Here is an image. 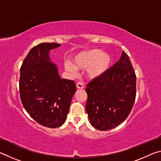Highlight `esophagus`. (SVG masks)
Here are the masks:
<instances>
[{"label":"esophagus","instance_id":"1","mask_svg":"<svg viewBox=\"0 0 161 161\" xmlns=\"http://www.w3.org/2000/svg\"><path fill=\"white\" fill-rule=\"evenodd\" d=\"M76 86H77V88L78 89H84V84L81 83V82H78L76 84Z\"/></svg>","mask_w":161,"mask_h":161}]
</instances>
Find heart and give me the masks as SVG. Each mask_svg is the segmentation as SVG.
Returning <instances> with one entry per match:
<instances>
[{
	"mask_svg": "<svg viewBox=\"0 0 161 161\" xmlns=\"http://www.w3.org/2000/svg\"><path fill=\"white\" fill-rule=\"evenodd\" d=\"M72 62V64L64 63L65 69L72 74H75L77 69H86L87 77L95 80L102 77L108 72L112 64V58L100 49H92L77 54L73 58Z\"/></svg>",
	"mask_w": 161,
	"mask_h": 161,
	"instance_id": "obj_1",
	"label": "heart"
}]
</instances>
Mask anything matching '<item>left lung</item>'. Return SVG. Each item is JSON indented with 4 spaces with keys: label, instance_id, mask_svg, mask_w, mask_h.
Returning <instances> with one entry per match:
<instances>
[{
    "label": "left lung",
    "instance_id": "obj_1",
    "mask_svg": "<svg viewBox=\"0 0 161 161\" xmlns=\"http://www.w3.org/2000/svg\"><path fill=\"white\" fill-rule=\"evenodd\" d=\"M86 111L92 126L112 129L129 115L136 94V76L127 54L102 77L87 84Z\"/></svg>",
    "mask_w": 161,
    "mask_h": 161
}]
</instances>
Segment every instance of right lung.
<instances>
[{"instance_id":"1","label":"right lung","mask_w":161,"mask_h":161,"mask_svg":"<svg viewBox=\"0 0 161 161\" xmlns=\"http://www.w3.org/2000/svg\"><path fill=\"white\" fill-rule=\"evenodd\" d=\"M61 46L43 42L32 47L20 68L19 89L22 103L30 116L42 126L58 128L66 121L76 92L73 80L62 79L52 62L50 50Z\"/></svg>"}]
</instances>
